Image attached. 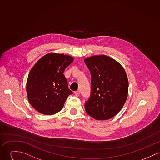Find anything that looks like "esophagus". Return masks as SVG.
<instances>
[{
    "label": "esophagus",
    "mask_w": 160,
    "mask_h": 160,
    "mask_svg": "<svg viewBox=\"0 0 160 160\" xmlns=\"http://www.w3.org/2000/svg\"><path fill=\"white\" fill-rule=\"evenodd\" d=\"M75 96H77V97H78V96H79V95H80V91H76L75 92Z\"/></svg>",
    "instance_id": "obj_1"
}]
</instances>
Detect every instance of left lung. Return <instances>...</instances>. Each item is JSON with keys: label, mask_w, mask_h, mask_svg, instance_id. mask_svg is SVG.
I'll return each mask as SVG.
<instances>
[{"label": "left lung", "mask_w": 160, "mask_h": 160, "mask_svg": "<svg viewBox=\"0 0 160 160\" xmlns=\"http://www.w3.org/2000/svg\"><path fill=\"white\" fill-rule=\"evenodd\" d=\"M91 74V97L85 104L86 112L96 120L110 119L127 100L128 80L122 66L105 55L85 59Z\"/></svg>", "instance_id": "left-lung-1"}]
</instances>
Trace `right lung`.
I'll return each mask as SVG.
<instances>
[{"instance_id": "1", "label": "right lung", "mask_w": 160, "mask_h": 160, "mask_svg": "<svg viewBox=\"0 0 160 160\" xmlns=\"http://www.w3.org/2000/svg\"><path fill=\"white\" fill-rule=\"evenodd\" d=\"M74 58L50 53L41 57L30 70L27 81V98L39 112L52 115L62 110L72 94L63 72Z\"/></svg>"}]
</instances>
